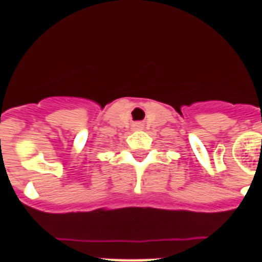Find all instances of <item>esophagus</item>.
Instances as JSON below:
<instances>
[{
    "label": "esophagus",
    "instance_id": "obj_1",
    "mask_svg": "<svg viewBox=\"0 0 262 262\" xmlns=\"http://www.w3.org/2000/svg\"><path fill=\"white\" fill-rule=\"evenodd\" d=\"M134 127H135V129H140V128H142V124L136 123V124H134Z\"/></svg>",
    "mask_w": 262,
    "mask_h": 262
}]
</instances>
